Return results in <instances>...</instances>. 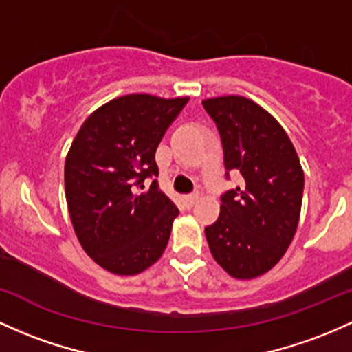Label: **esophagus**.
Listing matches in <instances>:
<instances>
[{
  "label": "esophagus",
  "instance_id": "34e87169",
  "mask_svg": "<svg viewBox=\"0 0 352 352\" xmlns=\"http://www.w3.org/2000/svg\"><path fill=\"white\" fill-rule=\"evenodd\" d=\"M184 200H185V204H187L188 207H192V206H194V204L197 202V200H199V192H194V194L185 195Z\"/></svg>",
  "mask_w": 352,
  "mask_h": 352
}]
</instances>
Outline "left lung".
I'll list each match as a JSON object with an SVG mask.
<instances>
[{
  "mask_svg": "<svg viewBox=\"0 0 352 352\" xmlns=\"http://www.w3.org/2000/svg\"><path fill=\"white\" fill-rule=\"evenodd\" d=\"M223 148V165L241 187L220 197V215L206 227L217 264L235 279L270 270L291 245L302 206L304 172L294 145L269 111L245 96L207 98Z\"/></svg>",
  "mask_w": 352,
  "mask_h": 352,
  "instance_id": "obj_1",
  "label": "left lung"
}]
</instances>
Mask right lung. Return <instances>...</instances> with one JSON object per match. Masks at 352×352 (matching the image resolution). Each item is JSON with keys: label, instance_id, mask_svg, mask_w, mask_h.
<instances>
[{"label": "right lung", "instance_id": "obj_1", "mask_svg": "<svg viewBox=\"0 0 352 352\" xmlns=\"http://www.w3.org/2000/svg\"><path fill=\"white\" fill-rule=\"evenodd\" d=\"M188 96L132 94L95 110L65 160L69 219L83 250L100 267L135 276L155 264L168 244L179 208L153 180L155 152Z\"/></svg>", "mask_w": 352, "mask_h": 352}]
</instances>
